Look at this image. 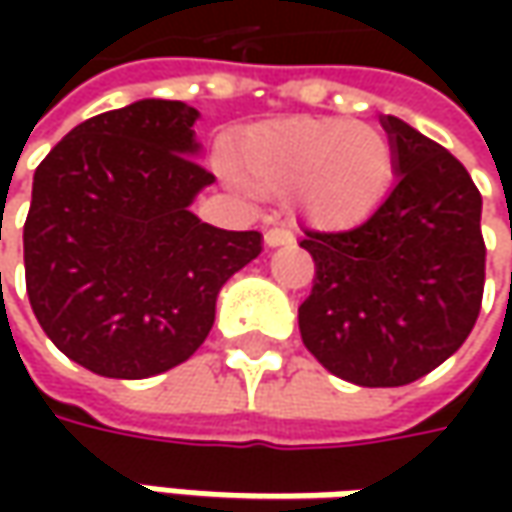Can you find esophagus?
<instances>
[{"label": "esophagus", "mask_w": 512, "mask_h": 512, "mask_svg": "<svg viewBox=\"0 0 512 512\" xmlns=\"http://www.w3.org/2000/svg\"><path fill=\"white\" fill-rule=\"evenodd\" d=\"M265 242H267V247L290 245V242H293V233H290L287 227L276 225V227H270V230L265 233Z\"/></svg>", "instance_id": "obj_1"}]
</instances>
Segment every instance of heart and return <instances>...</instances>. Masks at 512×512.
Wrapping results in <instances>:
<instances>
[{
    "mask_svg": "<svg viewBox=\"0 0 512 512\" xmlns=\"http://www.w3.org/2000/svg\"><path fill=\"white\" fill-rule=\"evenodd\" d=\"M393 145L347 119L293 116L250 128L236 170L262 196H293L313 225L342 230L370 219L393 185Z\"/></svg>",
    "mask_w": 512,
    "mask_h": 512,
    "instance_id": "obj_1",
    "label": "heart"
}]
</instances>
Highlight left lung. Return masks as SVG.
Segmentation results:
<instances>
[{"instance_id":"left-lung-1","label":"left lung","mask_w":512,"mask_h":512,"mask_svg":"<svg viewBox=\"0 0 512 512\" xmlns=\"http://www.w3.org/2000/svg\"><path fill=\"white\" fill-rule=\"evenodd\" d=\"M396 185L362 225L307 230L313 290L299 307L305 347L359 387H402L450 359L479 319L482 193L439 142L384 116Z\"/></svg>"}]
</instances>
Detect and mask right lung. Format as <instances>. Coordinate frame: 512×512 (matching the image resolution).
<instances>
[{
    "label": "right lung",
    "mask_w": 512,
    "mask_h": 512,
    "mask_svg": "<svg viewBox=\"0 0 512 512\" xmlns=\"http://www.w3.org/2000/svg\"><path fill=\"white\" fill-rule=\"evenodd\" d=\"M199 110L142 99L76 125L33 173L25 285L48 339L108 379L187 362L227 279L262 253L259 230L190 213L213 173L193 156Z\"/></svg>",
    "instance_id": "right-lung-1"
}]
</instances>
